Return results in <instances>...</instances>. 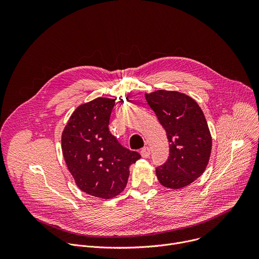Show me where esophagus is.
Returning <instances> with one entry per match:
<instances>
[{"instance_id": "34e87169", "label": "esophagus", "mask_w": 259, "mask_h": 259, "mask_svg": "<svg viewBox=\"0 0 259 259\" xmlns=\"http://www.w3.org/2000/svg\"><path fill=\"white\" fill-rule=\"evenodd\" d=\"M140 155L143 157V158H149L150 155H151V149L149 146H144L143 149L140 151Z\"/></svg>"}]
</instances>
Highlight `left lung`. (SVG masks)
<instances>
[{
  "instance_id": "obj_1",
  "label": "left lung",
  "mask_w": 259,
  "mask_h": 259,
  "mask_svg": "<svg viewBox=\"0 0 259 259\" xmlns=\"http://www.w3.org/2000/svg\"><path fill=\"white\" fill-rule=\"evenodd\" d=\"M145 99L170 142L168 160L156 169L158 180L172 190L187 187L204 173L211 155L212 137L202 109L177 91L145 93Z\"/></svg>"
}]
</instances>
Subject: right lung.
I'll list each match as a JSON object with an SVG mask.
<instances>
[{"mask_svg":"<svg viewBox=\"0 0 259 259\" xmlns=\"http://www.w3.org/2000/svg\"><path fill=\"white\" fill-rule=\"evenodd\" d=\"M115 100L98 97L78 106L61 136L62 154L78 188L101 199H112L124 191L130 165L141 157L109 132Z\"/></svg>","mask_w":259,"mask_h":259,"instance_id":"right-lung-1","label":"right lung"}]
</instances>
